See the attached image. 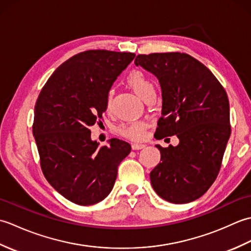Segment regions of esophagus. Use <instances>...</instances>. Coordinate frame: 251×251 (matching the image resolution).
<instances>
[{"label":"esophagus","instance_id":"1","mask_svg":"<svg viewBox=\"0 0 251 251\" xmlns=\"http://www.w3.org/2000/svg\"><path fill=\"white\" fill-rule=\"evenodd\" d=\"M146 147V143H132L131 145L132 150H141V149H145Z\"/></svg>","mask_w":251,"mask_h":251}]
</instances>
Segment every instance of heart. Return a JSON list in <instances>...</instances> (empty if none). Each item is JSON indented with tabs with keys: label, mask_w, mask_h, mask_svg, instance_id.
<instances>
[{
	"label": "heart",
	"mask_w": 251,
	"mask_h": 251,
	"mask_svg": "<svg viewBox=\"0 0 251 251\" xmlns=\"http://www.w3.org/2000/svg\"><path fill=\"white\" fill-rule=\"evenodd\" d=\"M127 83L143 100L155 95V86L153 82L141 71L135 70L130 72L129 75L127 76ZM112 98H113V90H109L106 94V106H110ZM146 127L147 123L143 121L131 122L122 125L120 127V132L128 139L138 140L142 138Z\"/></svg>",
	"instance_id": "1"
}]
</instances>
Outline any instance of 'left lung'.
Returning <instances> with one entry per match:
<instances>
[{
	"mask_svg": "<svg viewBox=\"0 0 251 251\" xmlns=\"http://www.w3.org/2000/svg\"><path fill=\"white\" fill-rule=\"evenodd\" d=\"M135 65L154 74L162 89V117L154 137L177 135L179 145L163 148L150 174L163 200L185 204L204 195L214 183L231 135L230 104L211 71L184 52L138 55Z\"/></svg>",
	"mask_w": 251,
	"mask_h": 251,
	"instance_id": "obj_1",
	"label": "left lung"
}]
</instances>
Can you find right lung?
I'll use <instances>...</instances> for the list:
<instances>
[{
  "label": "right lung",
  "mask_w": 251,
  "mask_h": 251,
  "mask_svg": "<svg viewBox=\"0 0 251 251\" xmlns=\"http://www.w3.org/2000/svg\"><path fill=\"white\" fill-rule=\"evenodd\" d=\"M132 52L86 50L56 69L37 97L33 136L46 180L77 205H94L113 189L120 163L130 153L128 142L109 140L99 148L89 127L102 119L106 94Z\"/></svg>",
  "instance_id": "add662e5"
}]
</instances>
